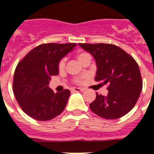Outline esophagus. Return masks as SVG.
<instances>
[{
    "label": "esophagus",
    "mask_w": 154,
    "mask_h": 154,
    "mask_svg": "<svg viewBox=\"0 0 154 154\" xmlns=\"http://www.w3.org/2000/svg\"><path fill=\"white\" fill-rule=\"evenodd\" d=\"M72 91L73 92H83L84 89H82V88H72Z\"/></svg>",
    "instance_id": "esophagus-1"
}]
</instances>
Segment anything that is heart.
<instances>
[{
  "mask_svg": "<svg viewBox=\"0 0 154 154\" xmlns=\"http://www.w3.org/2000/svg\"><path fill=\"white\" fill-rule=\"evenodd\" d=\"M91 57V56L87 53H81L77 55L78 60H79L82 63L83 62L87 57ZM65 61H66V59H65V58H62V59L59 61V64H58V69H59L62 70L65 69ZM83 79H84V77H76V78H75V82H76V83H82Z\"/></svg>",
  "mask_w": 154,
  "mask_h": 154,
  "instance_id": "b5f03b06",
  "label": "heart"
}]
</instances>
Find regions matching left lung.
<instances>
[{"mask_svg": "<svg viewBox=\"0 0 154 154\" xmlns=\"http://www.w3.org/2000/svg\"><path fill=\"white\" fill-rule=\"evenodd\" d=\"M96 60L95 81L108 85L107 96L97 93L89 105L92 112L105 119H117L136 105L142 90V79L136 60L123 49L111 44L79 43Z\"/></svg>", "mask_w": 154, "mask_h": 154, "instance_id": "obj_1", "label": "left lung"}]
</instances>
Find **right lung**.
I'll list each match as a JSON object with an SVG mask.
<instances>
[{"label":"right lung","mask_w":154,"mask_h":154,"mask_svg":"<svg viewBox=\"0 0 154 154\" xmlns=\"http://www.w3.org/2000/svg\"><path fill=\"white\" fill-rule=\"evenodd\" d=\"M77 44L48 43L32 49L16 68L13 93L21 109L37 121H49L65 109L70 91L55 94L49 89L52 76L59 72L58 64Z\"/></svg>","instance_id":"1"}]
</instances>
